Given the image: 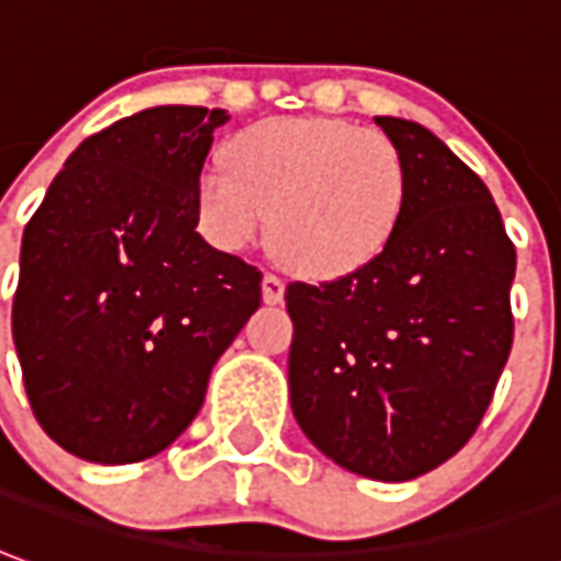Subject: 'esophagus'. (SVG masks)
<instances>
[{
	"mask_svg": "<svg viewBox=\"0 0 561 561\" xmlns=\"http://www.w3.org/2000/svg\"><path fill=\"white\" fill-rule=\"evenodd\" d=\"M284 289H287V284H284L277 274H265V277H262V299L268 305L280 302V299H284Z\"/></svg>",
	"mask_w": 561,
	"mask_h": 561,
	"instance_id": "1",
	"label": "esophagus"
}]
</instances>
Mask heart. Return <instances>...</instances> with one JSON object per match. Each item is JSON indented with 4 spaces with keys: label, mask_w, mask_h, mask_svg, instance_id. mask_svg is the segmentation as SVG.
<instances>
[{
    "label": "heart",
    "mask_w": 561,
    "mask_h": 561,
    "mask_svg": "<svg viewBox=\"0 0 561 561\" xmlns=\"http://www.w3.org/2000/svg\"><path fill=\"white\" fill-rule=\"evenodd\" d=\"M405 161L388 134L342 118H272L226 146L198 180L201 234L241 253L268 226L277 256L308 277H345L388 247L405 204Z\"/></svg>",
    "instance_id": "obj_1"
}]
</instances>
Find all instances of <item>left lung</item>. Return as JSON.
Here are the masks:
<instances>
[{
    "label": "left lung",
    "mask_w": 561,
    "mask_h": 561,
    "mask_svg": "<svg viewBox=\"0 0 561 561\" xmlns=\"http://www.w3.org/2000/svg\"><path fill=\"white\" fill-rule=\"evenodd\" d=\"M405 161V204L366 268L293 280L289 400L327 458L405 482L477 434L513 347L516 247L489 188L427 127L378 115Z\"/></svg>",
    "instance_id": "1"
}]
</instances>
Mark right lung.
Listing matches in <instances>:
<instances>
[{
  "label": "right lung",
  "mask_w": 561,
  "mask_h": 561,
  "mask_svg": "<svg viewBox=\"0 0 561 561\" xmlns=\"http://www.w3.org/2000/svg\"><path fill=\"white\" fill-rule=\"evenodd\" d=\"M229 115L156 106L91 134L23 229L11 332L42 431L96 465L168 449L262 302L201 238L198 180Z\"/></svg>",
  "instance_id": "1"
}]
</instances>
